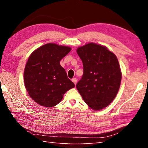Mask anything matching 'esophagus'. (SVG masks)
<instances>
[{
  "instance_id": "34e87169",
  "label": "esophagus",
  "mask_w": 148,
  "mask_h": 148,
  "mask_svg": "<svg viewBox=\"0 0 148 148\" xmlns=\"http://www.w3.org/2000/svg\"><path fill=\"white\" fill-rule=\"evenodd\" d=\"M71 81H72L73 83H74V84L76 85L77 84V78H72V79H71Z\"/></svg>"
}]
</instances>
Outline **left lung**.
<instances>
[{"label": "left lung", "mask_w": 148, "mask_h": 148, "mask_svg": "<svg viewBox=\"0 0 148 148\" xmlns=\"http://www.w3.org/2000/svg\"><path fill=\"white\" fill-rule=\"evenodd\" d=\"M83 65V75L77 88L94 110L108 106L117 96L122 79L117 57L106 47L89 43L77 50Z\"/></svg>", "instance_id": "left-lung-1"}]
</instances>
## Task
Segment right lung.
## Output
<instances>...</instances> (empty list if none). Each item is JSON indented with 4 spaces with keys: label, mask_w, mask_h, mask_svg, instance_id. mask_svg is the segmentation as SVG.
I'll list each match as a JSON object with an SVG mask.
<instances>
[{
    "label": "right lung",
    "mask_w": 148,
    "mask_h": 148,
    "mask_svg": "<svg viewBox=\"0 0 148 148\" xmlns=\"http://www.w3.org/2000/svg\"><path fill=\"white\" fill-rule=\"evenodd\" d=\"M71 51L68 46L46 44L35 50L26 62L24 83L29 96L40 106L52 107L75 87L60 61Z\"/></svg>",
    "instance_id": "obj_1"
}]
</instances>
